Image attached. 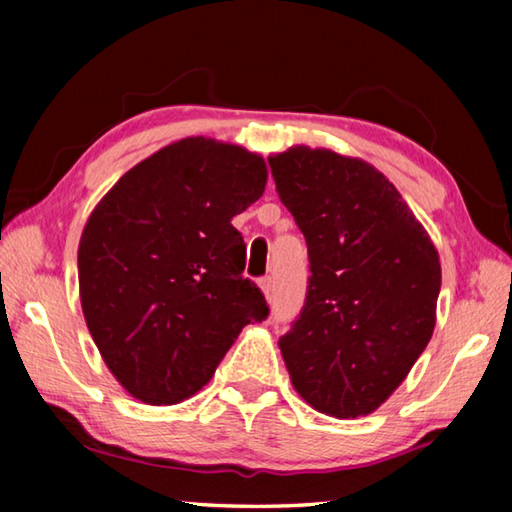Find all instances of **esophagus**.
Listing matches in <instances>:
<instances>
[{
    "label": "esophagus",
    "mask_w": 512,
    "mask_h": 512,
    "mask_svg": "<svg viewBox=\"0 0 512 512\" xmlns=\"http://www.w3.org/2000/svg\"><path fill=\"white\" fill-rule=\"evenodd\" d=\"M259 289L264 291V296H266V298L271 296V291H273V280H271V275L259 277Z\"/></svg>",
    "instance_id": "34e87169"
}]
</instances>
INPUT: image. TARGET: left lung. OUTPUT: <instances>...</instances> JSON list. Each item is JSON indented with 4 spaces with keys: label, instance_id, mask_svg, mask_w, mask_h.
Here are the masks:
<instances>
[{
    "label": "left lung",
    "instance_id": "obj_1",
    "mask_svg": "<svg viewBox=\"0 0 512 512\" xmlns=\"http://www.w3.org/2000/svg\"><path fill=\"white\" fill-rule=\"evenodd\" d=\"M307 241L300 316L280 339L293 388L316 411L357 418L393 395L436 325L440 262L384 173L327 149L268 158Z\"/></svg>",
    "mask_w": 512,
    "mask_h": 512
}]
</instances>
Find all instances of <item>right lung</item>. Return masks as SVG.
Here are the masks:
<instances>
[{"instance_id":"1","label":"right lung","mask_w":512,"mask_h":512,"mask_svg":"<svg viewBox=\"0 0 512 512\" xmlns=\"http://www.w3.org/2000/svg\"><path fill=\"white\" fill-rule=\"evenodd\" d=\"M266 176L262 155L187 137L135 164L94 207L79 244L83 316L137 400L192 397L241 329L268 316L232 225Z\"/></svg>"}]
</instances>
